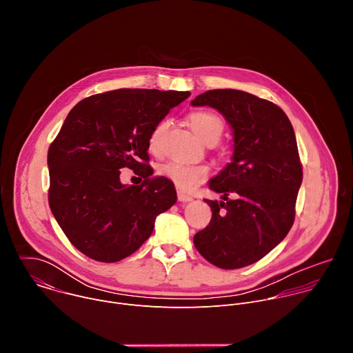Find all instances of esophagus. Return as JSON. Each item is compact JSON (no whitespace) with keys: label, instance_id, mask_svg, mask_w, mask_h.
<instances>
[{"label":"esophagus","instance_id":"obj_1","mask_svg":"<svg viewBox=\"0 0 353 353\" xmlns=\"http://www.w3.org/2000/svg\"><path fill=\"white\" fill-rule=\"evenodd\" d=\"M177 198H179V201H183V203H187V201L192 199V196L190 194H187L181 190H177Z\"/></svg>","mask_w":353,"mask_h":353}]
</instances>
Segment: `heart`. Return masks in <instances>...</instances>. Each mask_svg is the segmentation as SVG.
Here are the masks:
<instances>
[{
  "instance_id": "1",
  "label": "heart",
  "mask_w": 353,
  "mask_h": 353,
  "mask_svg": "<svg viewBox=\"0 0 353 353\" xmlns=\"http://www.w3.org/2000/svg\"><path fill=\"white\" fill-rule=\"evenodd\" d=\"M191 130L203 141L210 138H219L223 131L222 120L212 112L196 110L188 116ZM168 128V121H159L148 137V148L152 154L158 155L162 152L163 137ZM161 174L170 180L180 190H191L195 185L204 183L210 176V168L199 163H184V162H169L161 168Z\"/></svg>"
}]
</instances>
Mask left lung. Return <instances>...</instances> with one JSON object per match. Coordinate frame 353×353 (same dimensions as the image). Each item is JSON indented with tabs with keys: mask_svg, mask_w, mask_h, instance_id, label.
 I'll list each match as a JSON object with an SVG mask.
<instances>
[{
	"mask_svg": "<svg viewBox=\"0 0 353 353\" xmlns=\"http://www.w3.org/2000/svg\"><path fill=\"white\" fill-rule=\"evenodd\" d=\"M191 105L216 109L234 134L232 162L210 181L223 201L205 199L212 218L194 245L222 270L254 264L294 222L303 170L293 127L279 106L243 90L212 89Z\"/></svg>",
	"mask_w": 353,
	"mask_h": 353,
	"instance_id": "obj_1",
	"label": "left lung"
}]
</instances>
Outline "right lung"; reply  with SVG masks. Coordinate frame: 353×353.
<instances>
[{
  "label": "right lung",
  "instance_id": "1",
  "mask_svg": "<svg viewBox=\"0 0 353 353\" xmlns=\"http://www.w3.org/2000/svg\"><path fill=\"white\" fill-rule=\"evenodd\" d=\"M188 96L117 89L85 97L71 109L48 148V205L82 254L100 263L131 256L152 234L157 216L176 203L166 177L124 185L120 169L149 168V132Z\"/></svg>",
  "mask_w": 353,
  "mask_h": 353
}]
</instances>
